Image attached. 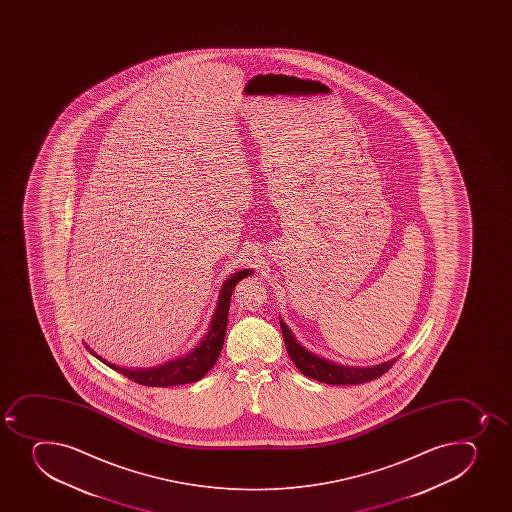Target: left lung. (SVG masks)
<instances>
[{"mask_svg": "<svg viewBox=\"0 0 512 512\" xmlns=\"http://www.w3.org/2000/svg\"><path fill=\"white\" fill-rule=\"evenodd\" d=\"M280 329L284 335L285 347L290 359L297 365V369L310 379L319 380L330 385H354L364 384L369 380L379 379L392 367L395 360H387L384 364L372 365V367H349V365L335 364L330 360L312 354L305 349L299 340L295 339L294 332L287 327L284 320L280 319Z\"/></svg>", "mask_w": 512, "mask_h": 512, "instance_id": "8db88e82", "label": "left lung"}]
</instances>
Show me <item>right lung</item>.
<instances>
[{
	"label": "right lung",
	"instance_id": "1",
	"mask_svg": "<svg viewBox=\"0 0 512 512\" xmlns=\"http://www.w3.org/2000/svg\"><path fill=\"white\" fill-rule=\"evenodd\" d=\"M252 272L253 270L250 269L240 270L230 279L225 280L220 295H218L217 309L213 312L205 339L185 357L152 367V369H125V367H118V365L110 364L107 360L102 359L87 344L85 347L90 350V354L102 360L103 364H107L108 367H112L113 370H117L137 384L148 385V387H172V385L197 382L207 374L208 370L212 369L220 357L225 332H227L228 309H230L233 289L243 277L252 275Z\"/></svg>",
	"mask_w": 512,
	"mask_h": 512
}]
</instances>
